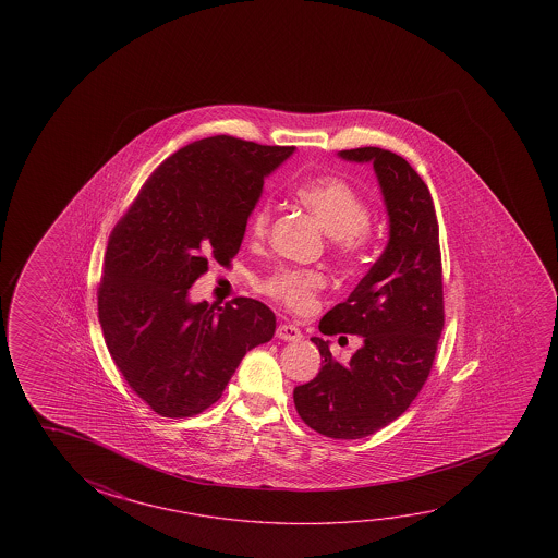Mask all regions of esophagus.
I'll list each match as a JSON object with an SVG mask.
<instances>
[{"label": "esophagus", "mask_w": 558, "mask_h": 558, "mask_svg": "<svg viewBox=\"0 0 558 558\" xmlns=\"http://www.w3.org/2000/svg\"><path fill=\"white\" fill-rule=\"evenodd\" d=\"M276 337L282 338V340H288V342H293V340H302L303 335L302 330L298 329V327L283 323V325H278V329H276Z\"/></svg>", "instance_id": "esophagus-1"}]
</instances>
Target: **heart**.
Here are the masks:
<instances>
[{"mask_svg": "<svg viewBox=\"0 0 558 558\" xmlns=\"http://www.w3.org/2000/svg\"><path fill=\"white\" fill-rule=\"evenodd\" d=\"M295 198L320 221L330 233L335 255L356 260L372 243V206L354 184L338 177H317L295 189ZM270 226V204L256 206L248 231L251 238L263 239ZM325 278L315 270L278 268L260 282V290L286 310L305 313L315 307Z\"/></svg>", "mask_w": 558, "mask_h": 558, "instance_id": "obj_1", "label": "heart"}]
</instances>
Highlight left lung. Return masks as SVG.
Wrapping results in <instances>:
<instances>
[{"label": "left lung", "mask_w": 558, "mask_h": 558, "mask_svg": "<svg viewBox=\"0 0 558 558\" xmlns=\"http://www.w3.org/2000/svg\"><path fill=\"white\" fill-rule=\"evenodd\" d=\"M350 161H372L384 191L391 235L384 255L347 302L323 317V335H357L364 347L350 364L319 348L323 366L293 389L295 411L327 438H366L402 412L428 379L446 320L436 208L428 186L404 157L381 147L344 149Z\"/></svg>", "instance_id": "1"}]
</instances>
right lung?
<instances>
[{
  "instance_id": "right-lung-1",
  "label": "right lung",
  "mask_w": 558,
  "mask_h": 558,
  "mask_svg": "<svg viewBox=\"0 0 558 558\" xmlns=\"http://www.w3.org/2000/svg\"><path fill=\"white\" fill-rule=\"evenodd\" d=\"M293 146L211 136L167 157L110 231L97 286L110 357L151 411L186 418L220 399L251 348L268 342L265 303L189 302L210 263L231 265L266 174Z\"/></svg>"
}]
</instances>
